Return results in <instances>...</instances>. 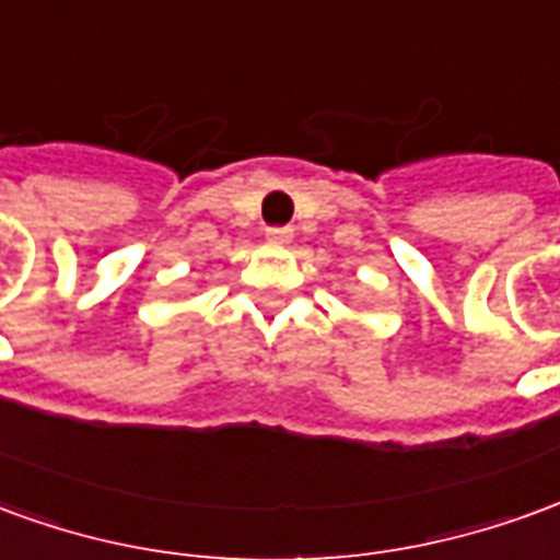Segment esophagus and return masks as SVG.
<instances>
[{
  "mask_svg": "<svg viewBox=\"0 0 560 560\" xmlns=\"http://www.w3.org/2000/svg\"><path fill=\"white\" fill-rule=\"evenodd\" d=\"M291 236H293L291 228H269V231H267V240H269V243H276V245L291 243Z\"/></svg>",
  "mask_w": 560,
  "mask_h": 560,
  "instance_id": "obj_1",
  "label": "esophagus"
}]
</instances>
